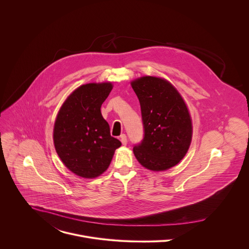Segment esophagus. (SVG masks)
Masks as SVG:
<instances>
[{"label": "esophagus", "mask_w": 249, "mask_h": 249, "mask_svg": "<svg viewBox=\"0 0 249 249\" xmlns=\"http://www.w3.org/2000/svg\"><path fill=\"white\" fill-rule=\"evenodd\" d=\"M120 141H121V143H122V145H127V137H126V135L125 134H122L121 136H120Z\"/></svg>", "instance_id": "1"}]
</instances>
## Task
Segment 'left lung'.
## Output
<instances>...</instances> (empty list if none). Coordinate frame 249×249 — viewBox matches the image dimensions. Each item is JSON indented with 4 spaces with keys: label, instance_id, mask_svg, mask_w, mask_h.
<instances>
[{
    "label": "left lung",
    "instance_id": "obj_1",
    "mask_svg": "<svg viewBox=\"0 0 249 249\" xmlns=\"http://www.w3.org/2000/svg\"><path fill=\"white\" fill-rule=\"evenodd\" d=\"M142 111L145 136L133 149L137 160L149 170L173 167L187 154L192 140V119L176 88L165 79L144 76L131 82Z\"/></svg>",
    "mask_w": 249,
    "mask_h": 249
}]
</instances>
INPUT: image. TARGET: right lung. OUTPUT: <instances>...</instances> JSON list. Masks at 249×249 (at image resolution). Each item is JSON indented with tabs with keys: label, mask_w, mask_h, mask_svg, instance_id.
<instances>
[{
	"label": "right lung",
	"mask_w": 249,
	"mask_h": 249,
	"mask_svg": "<svg viewBox=\"0 0 249 249\" xmlns=\"http://www.w3.org/2000/svg\"><path fill=\"white\" fill-rule=\"evenodd\" d=\"M113 89L111 82L82 85L60 107L53 129L55 150L64 165L84 178L108 168L121 142L110 135L100 107Z\"/></svg>",
	"instance_id": "right-lung-1"
}]
</instances>
